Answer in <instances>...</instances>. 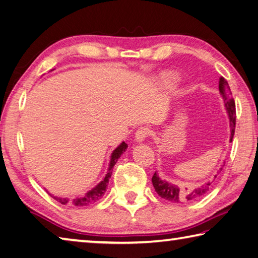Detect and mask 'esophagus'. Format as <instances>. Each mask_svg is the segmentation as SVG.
Segmentation results:
<instances>
[{
    "label": "esophagus",
    "instance_id": "1",
    "mask_svg": "<svg viewBox=\"0 0 258 258\" xmlns=\"http://www.w3.org/2000/svg\"><path fill=\"white\" fill-rule=\"evenodd\" d=\"M150 133L151 131L149 127H146V126H141V127L138 128V131L135 132V140L138 141V142H142V141L148 138Z\"/></svg>",
    "mask_w": 258,
    "mask_h": 258
}]
</instances>
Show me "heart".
Returning <instances> with one entry per match:
<instances>
[{
	"mask_svg": "<svg viewBox=\"0 0 258 258\" xmlns=\"http://www.w3.org/2000/svg\"><path fill=\"white\" fill-rule=\"evenodd\" d=\"M174 77H169L168 79H166V82H171V80H173Z\"/></svg>",
	"mask_w": 258,
	"mask_h": 258,
	"instance_id": "heart-1",
	"label": "heart"
}]
</instances>
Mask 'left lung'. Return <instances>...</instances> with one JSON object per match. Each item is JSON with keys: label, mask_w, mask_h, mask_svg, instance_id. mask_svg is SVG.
<instances>
[{"label": "left lung", "mask_w": 258, "mask_h": 258, "mask_svg": "<svg viewBox=\"0 0 258 258\" xmlns=\"http://www.w3.org/2000/svg\"><path fill=\"white\" fill-rule=\"evenodd\" d=\"M219 92L221 95H223L226 109L229 115L230 126H231V136H230V141H231L235 134L236 106H235V100L233 98V96H231L229 85L226 82V79L224 77L219 78ZM221 170H223V168L219 170V172ZM215 178H217V174L215 175ZM152 183L156 194H158L161 198L171 201V203H180V201H190V200L198 199L200 197H203L207 194V191L209 190V185H210V183L208 182L204 185H201L200 188L182 192V191L179 189V186L166 182L164 180H161L159 178V175L156 174V172L152 176Z\"/></svg>", "instance_id": "1"}]
</instances>
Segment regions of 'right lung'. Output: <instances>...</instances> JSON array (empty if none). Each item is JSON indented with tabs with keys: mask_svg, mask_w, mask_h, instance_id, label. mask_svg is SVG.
Returning <instances> with one entry per match:
<instances>
[{
	"mask_svg": "<svg viewBox=\"0 0 258 258\" xmlns=\"http://www.w3.org/2000/svg\"><path fill=\"white\" fill-rule=\"evenodd\" d=\"M127 149V144L125 142L120 143V145H118L117 148H116L113 153L112 156H110V162H109V168L107 173H106L105 178L103 179L102 182H99L97 185L95 186L94 189H92L90 191H88L87 194H85L84 196H80V197H76L74 199H68V198H58V197H53L51 196L54 200H57L58 203H60L61 205H73V206H77V207H82V206H88V205H92L96 201H98L100 198H102L103 195L105 194L106 188H107L108 185V181L110 179V175H112L113 172V168L114 165L117 162L118 158L120 156L124 151Z\"/></svg>",
	"mask_w": 258,
	"mask_h": 258,
	"instance_id": "right-lung-1",
	"label": "right lung"
}]
</instances>
